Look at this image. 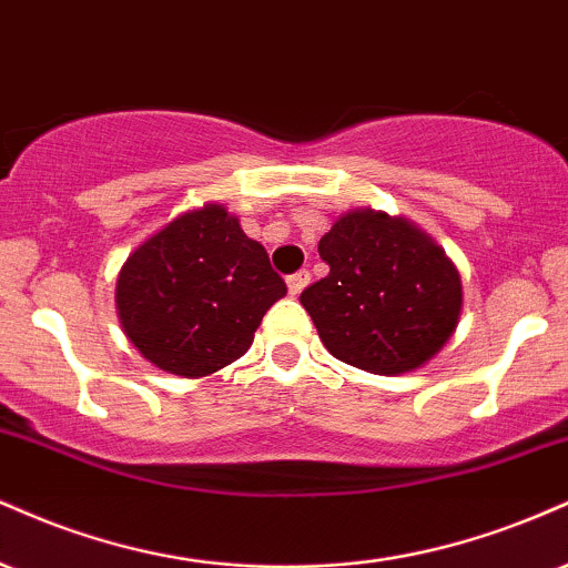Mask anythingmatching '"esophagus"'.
<instances>
[{"label": "esophagus", "instance_id": "esophagus-1", "mask_svg": "<svg viewBox=\"0 0 568 568\" xmlns=\"http://www.w3.org/2000/svg\"><path fill=\"white\" fill-rule=\"evenodd\" d=\"M308 284H311V273L308 271H297V273H292L290 278H286L290 295H300V292H303Z\"/></svg>", "mask_w": 568, "mask_h": 568}]
</instances>
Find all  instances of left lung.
Returning a JSON list of instances; mask_svg holds the SVG:
<instances>
[{
  "label": "left lung",
  "instance_id": "left-lung-1",
  "mask_svg": "<svg viewBox=\"0 0 568 568\" xmlns=\"http://www.w3.org/2000/svg\"><path fill=\"white\" fill-rule=\"evenodd\" d=\"M329 273L300 295L324 348L372 375L428 364L455 335L463 282L446 252L406 217L353 210L318 242Z\"/></svg>",
  "mask_w": 568,
  "mask_h": 568
}]
</instances>
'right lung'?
I'll return each instance as SVG.
<instances>
[{"instance_id": "1", "label": "right lung", "mask_w": 568, "mask_h": 568, "mask_svg": "<svg viewBox=\"0 0 568 568\" xmlns=\"http://www.w3.org/2000/svg\"><path fill=\"white\" fill-rule=\"evenodd\" d=\"M286 295L265 246L223 204L166 223L116 278L124 335L153 366L206 377L250 351L265 311Z\"/></svg>"}]
</instances>
